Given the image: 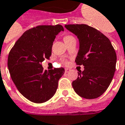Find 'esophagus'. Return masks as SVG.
Returning <instances> with one entry per match:
<instances>
[{
    "mask_svg": "<svg viewBox=\"0 0 125 125\" xmlns=\"http://www.w3.org/2000/svg\"><path fill=\"white\" fill-rule=\"evenodd\" d=\"M70 69H68V68H66V69L65 70V73H68V72H70Z\"/></svg>",
    "mask_w": 125,
    "mask_h": 125,
    "instance_id": "obj_1",
    "label": "esophagus"
}]
</instances>
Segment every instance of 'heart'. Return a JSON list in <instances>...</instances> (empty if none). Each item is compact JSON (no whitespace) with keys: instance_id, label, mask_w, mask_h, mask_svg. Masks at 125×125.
Segmentation results:
<instances>
[{"instance_id":"obj_1","label":"heart","mask_w":125,"mask_h":125,"mask_svg":"<svg viewBox=\"0 0 125 125\" xmlns=\"http://www.w3.org/2000/svg\"><path fill=\"white\" fill-rule=\"evenodd\" d=\"M73 38V37L72 36H70V35H67V36H64V38H63V40H64V41L67 42V40H69L70 39H71V38ZM64 63H65V64H67V62L65 61V62H64Z\"/></svg>"}]
</instances>
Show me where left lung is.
<instances>
[{
    "label": "left lung",
    "instance_id": "obj_1",
    "mask_svg": "<svg viewBox=\"0 0 125 125\" xmlns=\"http://www.w3.org/2000/svg\"><path fill=\"white\" fill-rule=\"evenodd\" d=\"M65 27L75 34L79 49L75 63L84 66L72 82L75 93L87 99L100 97L109 87L116 70L117 55L109 39L87 24H67Z\"/></svg>",
    "mask_w": 125,
    "mask_h": 125
}]
</instances>
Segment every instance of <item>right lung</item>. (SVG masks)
<instances>
[{
    "mask_svg": "<svg viewBox=\"0 0 125 125\" xmlns=\"http://www.w3.org/2000/svg\"><path fill=\"white\" fill-rule=\"evenodd\" d=\"M63 31L62 25H40L28 30L11 48L8 67L12 80L22 95L30 101L42 103L50 99L58 89L63 67L49 71L42 67L50 59L55 36Z\"/></svg>",
    "mask_w": 125,
    "mask_h": 125,
    "instance_id": "1",
    "label": "right lung"
}]
</instances>
